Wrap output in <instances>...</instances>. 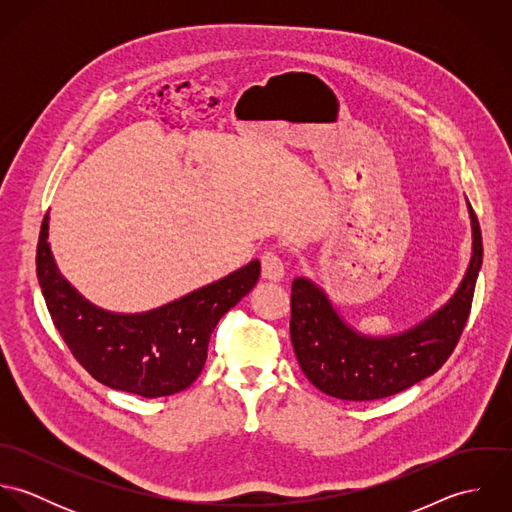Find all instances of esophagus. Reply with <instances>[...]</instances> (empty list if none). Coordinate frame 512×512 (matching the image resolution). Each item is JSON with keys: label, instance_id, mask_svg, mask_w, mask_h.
<instances>
[{"label": "esophagus", "instance_id": "esophagus-1", "mask_svg": "<svg viewBox=\"0 0 512 512\" xmlns=\"http://www.w3.org/2000/svg\"><path fill=\"white\" fill-rule=\"evenodd\" d=\"M286 276V266L280 254L266 252L262 256V278L268 282H280Z\"/></svg>", "mask_w": 512, "mask_h": 512}]
</instances>
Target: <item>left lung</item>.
<instances>
[{
    "mask_svg": "<svg viewBox=\"0 0 512 512\" xmlns=\"http://www.w3.org/2000/svg\"><path fill=\"white\" fill-rule=\"evenodd\" d=\"M465 203L471 224L465 276L441 307L404 331L363 333L339 313L321 286L303 276L293 280V351L315 388L341 400H378L432 376L447 361L467 323L483 264L481 228L467 199Z\"/></svg>",
    "mask_w": 512,
    "mask_h": 512,
    "instance_id": "8db88e82",
    "label": "left lung"
}]
</instances>
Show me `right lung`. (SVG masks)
<instances>
[{
    "instance_id": "1",
    "label": "right lung",
    "mask_w": 512,
    "mask_h": 512,
    "mask_svg": "<svg viewBox=\"0 0 512 512\" xmlns=\"http://www.w3.org/2000/svg\"><path fill=\"white\" fill-rule=\"evenodd\" d=\"M37 278L51 319L74 359L108 388L171 396L201 374L220 317L260 278V260L179 299L140 313L98 307L61 274L49 242V213L37 244Z\"/></svg>"
}]
</instances>
